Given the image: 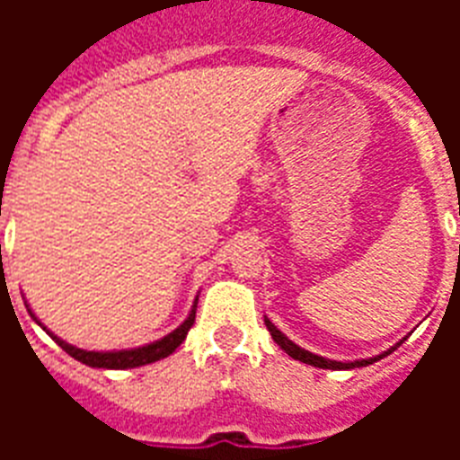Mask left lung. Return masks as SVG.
Segmentation results:
<instances>
[{
  "label": "left lung",
  "instance_id": "obj_1",
  "mask_svg": "<svg viewBox=\"0 0 460 460\" xmlns=\"http://www.w3.org/2000/svg\"><path fill=\"white\" fill-rule=\"evenodd\" d=\"M265 324L267 329H270V334H272V339L277 341V346H279L284 353H288V356L294 358V360H301V363L305 365H313V367H322V370H353V367H365V365H372V363H377V360H382L385 356H389L396 346H392L389 350H385V353H379V356L375 358H363V360H353V363H341V360H329V358H322L317 356V353H310V350L301 349L298 343H294L291 339H288L287 334H281L279 329L274 327L272 322H270V317H265Z\"/></svg>",
  "mask_w": 460,
  "mask_h": 460
}]
</instances>
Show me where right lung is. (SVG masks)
<instances>
[{"mask_svg": "<svg viewBox=\"0 0 460 460\" xmlns=\"http://www.w3.org/2000/svg\"><path fill=\"white\" fill-rule=\"evenodd\" d=\"M195 307H198V298H195L193 307H190V313L183 322H181L179 327L169 332L166 336L157 339L153 343H146V346H138V349H124V350H85V349H75L71 343H66L64 339H59L57 334H52L49 329L42 327L40 320L32 314V310L28 313L32 314V320L38 322L40 327L45 329L47 334L52 336L54 341L59 343L61 349L66 350L68 356L75 358V360H81V363L90 365V367H102V370H128V367H140V365H150L155 360H162V358L172 356L173 350L179 349L181 343L186 341L188 329L193 327L195 322Z\"/></svg>", "mask_w": 460, "mask_h": 460, "instance_id": "1", "label": "right lung"}]
</instances>
